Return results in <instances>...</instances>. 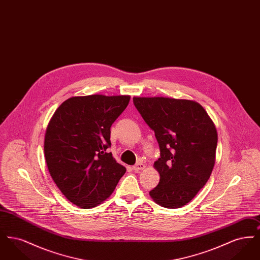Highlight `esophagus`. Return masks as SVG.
Wrapping results in <instances>:
<instances>
[{"label": "esophagus", "mask_w": 260, "mask_h": 260, "mask_svg": "<svg viewBox=\"0 0 260 260\" xmlns=\"http://www.w3.org/2000/svg\"><path fill=\"white\" fill-rule=\"evenodd\" d=\"M145 164H143V162H141V161H139V162H137L136 165H135L134 167H133V169H134V171L135 172H139V171H142V170H144L145 169Z\"/></svg>", "instance_id": "34e87169"}]
</instances>
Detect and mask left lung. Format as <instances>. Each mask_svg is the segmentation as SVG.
Masks as SVG:
<instances>
[{
    "mask_svg": "<svg viewBox=\"0 0 260 260\" xmlns=\"http://www.w3.org/2000/svg\"><path fill=\"white\" fill-rule=\"evenodd\" d=\"M137 111L154 131L160 182L149 192L158 205L178 209L206 185L215 162L217 132L201 104L188 99L134 98Z\"/></svg>",
    "mask_w": 260,
    "mask_h": 260,
    "instance_id": "obj_1",
    "label": "left lung"
}]
</instances>
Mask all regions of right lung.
Masks as SVG:
<instances>
[{
    "label": "right lung",
    "instance_id": "obj_1",
    "mask_svg": "<svg viewBox=\"0 0 260 260\" xmlns=\"http://www.w3.org/2000/svg\"><path fill=\"white\" fill-rule=\"evenodd\" d=\"M129 99L74 96L62 103L48 124L44 150L50 176L62 194L82 209L103 203L126 171L108 148L112 124Z\"/></svg>",
    "mask_w": 260,
    "mask_h": 260
}]
</instances>
